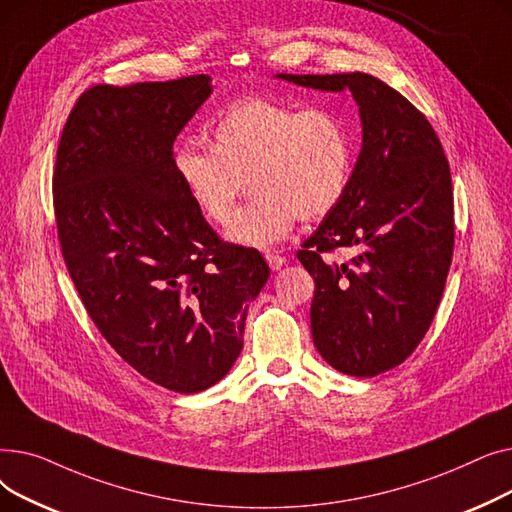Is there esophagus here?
<instances>
[{"label":"esophagus","mask_w":512,"mask_h":512,"mask_svg":"<svg viewBox=\"0 0 512 512\" xmlns=\"http://www.w3.org/2000/svg\"><path fill=\"white\" fill-rule=\"evenodd\" d=\"M265 261H267V265H270V267H272V270H274V272L282 270V267L286 265V257H282V255L274 253V251H267V253H265Z\"/></svg>","instance_id":"34e87169"}]
</instances>
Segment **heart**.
<instances>
[{
  "label": "heart",
  "mask_w": 512,
  "mask_h": 512,
  "mask_svg": "<svg viewBox=\"0 0 512 512\" xmlns=\"http://www.w3.org/2000/svg\"><path fill=\"white\" fill-rule=\"evenodd\" d=\"M211 149L184 143L172 170L213 224H226L247 188L255 193L226 230L234 245L267 249L297 220H319L344 197L355 168L351 120L328 105L265 97L234 103L209 128Z\"/></svg>",
  "instance_id": "heart-1"
}]
</instances>
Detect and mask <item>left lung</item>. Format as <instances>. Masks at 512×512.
<instances>
[{"instance_id": "left-lung-1", "label": "left lung", "mask_w": 512, "mask_h": 512, "mask_svg": "<svg viewBox=\"0 0 512 512\" xmlns=\"http://www.w3.org/2000/svg\"><path fill=\"white\" fill-rule=\"evenodd\" d=\"M317 91H351L363 145L342 201L297 253L315 280L311 334L334 369L373 378L405 361L440 305L454 247L452 180L432 124L365 72L278 74ZM346 248L344 264L325 255Z\"/></svg>"}]
</instances>
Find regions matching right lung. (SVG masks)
Returning <instances> with one entry per match:
<instances>
[{"label":"right lung","mask_w":512,"mask_h":512,"mask_svg":"<svg viewBox=\"0 0 512 512\" xmlns=\"http://www.w3.org/2000/svg\"><path fill=\"white\" fill-rule=\"evenodd\" d=\"M211 93L207 74L97 85L76 101L53 172L62 255L95 326L180 394L232 369L270 278L255 249L218 238L172 170L176 137Z\"/></svg>","instance_id":"obj_1"}]
</instances>
